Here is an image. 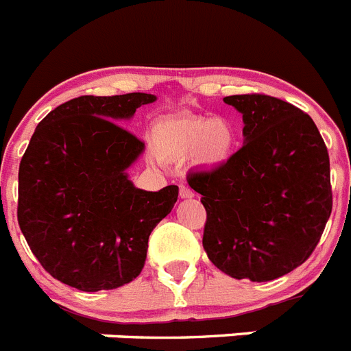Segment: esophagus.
<instances>
[{"instance_id":"1","label":"esophagus","mask_w":351,"mask_h":351,"mask_svg":"<svg viewBox=\"0 0 351 351\" xmlns=\"http://www.w3.org/2000/svg\"><path fill=\"white\" fill-rule=\"evenodd\" d=\"M179 197H181V198H191V197H195V193H193V190H191L190 186L181 184V186H179Z\"/></svg>"}]
</instances>
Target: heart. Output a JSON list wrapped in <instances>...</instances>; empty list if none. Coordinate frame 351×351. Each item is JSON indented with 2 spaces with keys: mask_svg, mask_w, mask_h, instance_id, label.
Here are the masks:
<instances>
[{
  "mask_svg": "<svg viewBox=\"0 0 351 351\" xmlns=\"http://www.w3.org/2000/svg\"><path fill=\"white\" fill-rule=\"evenodd\" d=\"M153 142L163 158H182L195 153L200 163L219 165L234 153L237 135L225 117L182 114L158 121L153 128Z\"/></svg>",
  "mask_w": 351,
  "mask_h": 351,
  "instance_id": "b5f03b06",
  "label": "heart"
}]
</instances>
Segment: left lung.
Returning a JSON list of instances; mask_svg holds the SVG:
<instances>
[{"label":"left lung","instance_id":"1","mask_svg":"<svg viewBox=\"0 0 351 351\" xmlns=\"http://www.w3.org/2000/svg\"><path fill=\"white\" fill-rule=\"evenodd\" d=\"M223 101L243 114L244 145L188 176L207 213L204 250L235 280L272 281L320 243L332 213L327 147L315 121L288 101L258 93Z\"/></svg>","mask_w":351,"mask_h":351}]
</instances>
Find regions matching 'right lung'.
I'll use <instances>...</instances> for the list:
<instances>
[{
  "label": "right lung",
  "mask_w": 351,
  "mask_h": 351,
  "mask_svg": "<svg viewBox=\"0 0 351 351\" xmlns=\"http://www.w3.org/2000/svg\"><path fill=\"white\" fill-rule=\"evenodd\" d=\"M154 95L79 96L36 126L19 165V226L42 267L82 291L114 290L141 274L154 226L178 186L138 190L126 169L144 142L119 125Z\"/></svg>",
  "instance_id": "right-lung-1"
}]
</instances>
